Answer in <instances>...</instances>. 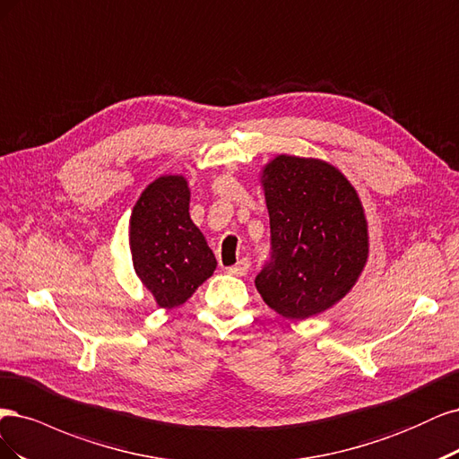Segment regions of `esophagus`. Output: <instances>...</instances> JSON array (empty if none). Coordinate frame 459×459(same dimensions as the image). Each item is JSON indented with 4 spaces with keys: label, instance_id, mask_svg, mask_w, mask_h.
I'll use <instances>...</instances> for the list:
<instances>
[{
    "label": "esophagus",
    "instance_id": "34e87169",
    "mask_svg": "<svg viewBox=\"0 0 459 459\" xmlns=\"http://www.w3.org/2000/svg\"><path fill=\"white\" fill-rule=\"evenodd\" d=\"M247 269H249V261L247 259H240L238 263L232 264V267H229L227 273L232 274V276H244L247 273Z\"/></svg>",
    "mask_w": 459,
    "mask_h": 459
}]
</instances>
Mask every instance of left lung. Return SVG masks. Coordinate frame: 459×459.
Wrapping results in <instances>:
<instances>
[{
  "label": "left lung",
  "mask_w": 459,
  "mask_h": 459,
  "mask_svg": "<svg viewBox=\"0 0 459 459\" xmlns=\"http://www.w3.org/2000/svg\"><path fill=\"white\" fill-rule=\"evenodd\" d=\"M271 257L255 276L280 316L305 320L345 298L368 259V225L357 190L322 160L276 156L263 169Z\"/></svg>",
  "instance_id": "8db88e82"
}]
</instances>
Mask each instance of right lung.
<instances>
[{"label": "right lung", "mask_w": 459, "mask_h": 459, "mask_svg": "<svg viewBox=\"0 0 459 459\" xmlns=\"http://www.w3.org/2000/svg\"><path fill=\"white\" fill-rule=\"evenodd\" d=\"M190 190L181 175L144 188L129 223V244L141 282L160 307L183 305L208 280L217 261L188 213Z\"/></svg>", "instance_id": "right-lung-1"}]
</instances>
